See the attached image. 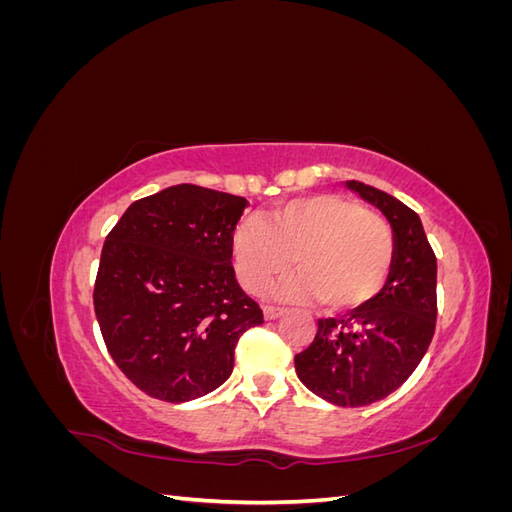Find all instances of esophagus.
Returning <instances> with one entry per match:
<instances>
[{
	"instance_id": "obj_1",
	"label": "esophagus",
	"mask_w": 512,
	"mask_h": 512,
	"mask_svg": "<svg viewBox=\"0 0 512 512\" xmlns=\"http://www.w3.org/2000/svg\"><path fill=\"white\" fill-rule=\"evenodd\" d=\"M262 314H265V318H267V320H275V318H280V316L284 314V309H280V307H271V305H267L265 309H262Z\"/></svg>"
}]
</instances>
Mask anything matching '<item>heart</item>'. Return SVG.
Returning <instances> with one entry per match:
<instances>
[{"mask_svg":"<svg viewBox=\"0 0 512 512\" xmlns=\"http://www.w3.org/2000/svg\"><path fill=\"white\" fill-rule=\"evenodd\" d=\"M239 284L258 292L288 271L297 275L275 297L322 301L335 314L354 312L382 290L393 267L391 226L363 205L335 194L297 198L262 222L237 226L230 243Z\"/></svg>","mask_w":512,"mask_h":512,"instance_id":"obj_1","label":"heart"}]
</instances>
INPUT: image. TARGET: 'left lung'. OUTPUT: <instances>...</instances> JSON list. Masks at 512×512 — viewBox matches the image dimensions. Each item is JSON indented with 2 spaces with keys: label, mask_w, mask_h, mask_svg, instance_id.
I'll return each mask as SVG.
<instances>
[{
  "label": "left lung",
  "mask_w": 512,
  "mask_h": 512,
  "mask_svg": "<svg viewBox=\"0 0 512 512\" xmlns=\"http://www.w3.org/2000/svg\"><path fill=\"white\" fill-rule=\"evenodd\" d=\"M391 224L395 256L382 290L342 320H320L312 346L294 356L309 391L344 408L369 406L404 384L436 331V254L421 218L378 188L344 181Z\"/></svg>",
  "instance_id": "1"
}]
</instances>
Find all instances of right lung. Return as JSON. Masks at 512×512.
Wrapping results in <instances>:
<instances>
[{"label": "right lung", "mask_w": 512, "mask_h": 512, "mask_svg": "<svg viewBox=\"0 0 512 512\" xmlns=\"http://www.w3.org/2000/svg\"><path fill=\"white\" fill-rule=\"evenodd\" d=\"M243 196L192 183L136 200L108 232L94 288L102 337L147 395L181 404L224 384L239 337L262 324L232 269Z\"/></svg>", "instance_id": "add662e5"}]
</instances>
